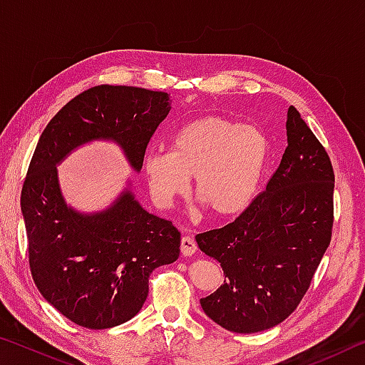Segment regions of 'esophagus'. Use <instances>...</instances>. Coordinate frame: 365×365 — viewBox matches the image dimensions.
Segmentation results:
<instances>
[{
  "instance_id": "34e87169",
  "label": "esophagus",
  "mask_w": 365,
  "mask_h": 365,
  "mask_svg": "<svg viewBox=\"0 0 365 365\" xmlns=\"http://www.w3.org/2000/svg\"><path fill=\"white\" fill-rule=\"evenodd\" d=\"M180 250H182V255L185 257H190L191 255H195V251L197 250V246L195 243V240L191 237H183L182 242H180Z\"/></svg>"
}]
</instances>
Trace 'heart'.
I'll list each match as a JSON object with an SVG mask.
<instances>
[{
	"instance_id": "b5f03b06",
	"label": "heart",
	"mask_w": 365,
	"mask_h": 365,
	"mask_svg": "<svg viewBox=\"0 0 365 365\" xmlns=\"http://www.w3.org/2000/svg\"><path fill=\"white\" fill-rule=\"evenodd\" d=\"M267 151V138L257 128L224 117H201L177 132L169 153H148L143 174L160 205H170L193 177L197 200L215 217H232L255 197Z\"/></svg>"
}]
</instances>
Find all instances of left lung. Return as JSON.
Here are the masks:
<instances>
[{
	"instance_id": "1",
	"label": "left lung",
	"mask_w": 365,
	"mask_h": 365,
	"mask_svg": "<svg viewBox=\"0 0 365 365\" xmlns=\"http://www.w3.org/2000/svg\"><path fill=\"white\" fill-rule=\"evenodd\" d=\"M287 137L262 193L232 224L196 235L200 250L225 274L201 307L228 331L256 333L283 322L304 298L330 245L331 160L294 106L288 108Z\"/></svg>"
}]
</instances>
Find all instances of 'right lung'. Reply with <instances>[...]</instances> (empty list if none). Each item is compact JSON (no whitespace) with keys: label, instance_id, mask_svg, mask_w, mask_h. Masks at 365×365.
Returning a JSON list of instances; mask_svg holds the SVG:
<instances>
[{"label":"right lung","instance_id":"right-lung-1","mask_svg":"<svg viewBox=\"0 0 365 365\" xmlns=\"http://www.w3.org/2000/svg\"><path fill=\"white\" fill-rule=\"evenodd\" d=\"M170 98L138 86L98 85L71 100L43 130L22 185L21 207L34 282L49 304L91 330L120 325L143 307L150 275L180 255V232L125 190L106 211L66 205L56 164L91 140H114L135 170L168 117Z\"/></svg>","mask_w":365,"mask_h":365}]
</instances>
